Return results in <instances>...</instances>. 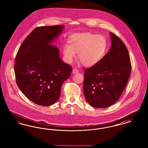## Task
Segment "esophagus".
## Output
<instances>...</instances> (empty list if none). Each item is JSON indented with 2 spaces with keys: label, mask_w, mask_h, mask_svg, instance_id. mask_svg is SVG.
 <instances>
[{
  "label": "esophagus",
  "mask_w": 148,
  "mask_h": 148,
  "mask_svg": "<svg viewBox=\"0 0 148 148\" xmlns=\"http://www.w3.org/2000/svg\"><path fill=\"white\" fill-rule=\"evenodd\" d=\"M77 73H79V70H78V69H77V68L73 69V74Z\"/></svg>",
  "instance_id": "1"
}]
</instances>
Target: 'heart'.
Segmentation results:
<instances>
[{
	"label": "heart",
	"mask_w": 148,
	"mask_h": 148,
	"mask_svg": "<svg viewBox=\"0 0 148 148\" xmlns=\"http://www.w3.org/2000/svg\"><path fill=\"white\" fill-rule=\"evenodd\" d=\"M69 44L63 47L64 59L71 63L77 53V58L83 65L92 66L98 63L106 53L107 42L101 35L90 33H78L72 35Z\"/></svg>",
	"instance_id": "b5f03b06"
}]
</instances>
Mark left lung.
Instances as JSON below:
<instances>
[{
    "instance_id": "left-lung-1",
    "label": "left lung",
    "mask_w": 148,
    "mask_h": 148,
    "mask_svg": "<svg viewBox=\"0 0 148 148\" xmlns=\"http://www.w3.org/2000/svg\"><path fill=\"white\" fill-rule=\"evenodd\" d=\"M109 51L91 68L85 70L83 91L88 103L105 108L114 104L121 96L131 72L128 50L117 36L110 33Z\"/></svg>"
}]
</instances>
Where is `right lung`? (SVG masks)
<instances>
[{"label":"right lung","mask_w":148,"mask_h":148,"mask_svg":"<svg viewBox=\"0 0 148 148\" xmlns=\"http://www.w3.org/2000/svg\"><path fill=\"white\" fill-rule=\"evenodd\" d=\"M63 25L35 28L25 38L16 54L14 71L21 92L36 104L49 106L59 99L64 82L72 68L59 57V50L51 45Z\"/></svg>","instance_id":"1"}]
</instances>
